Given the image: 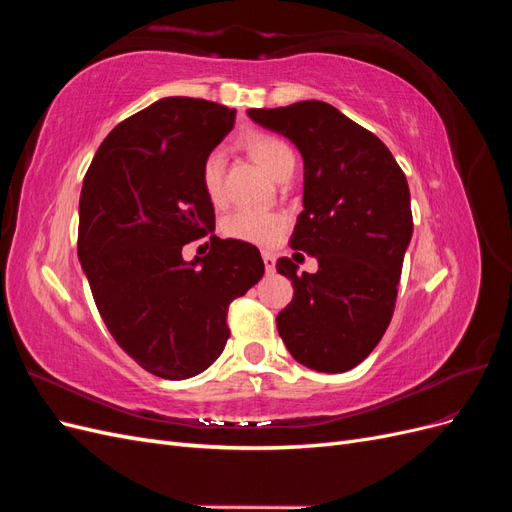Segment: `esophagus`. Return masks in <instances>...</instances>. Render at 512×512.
<instances>
[{"mask_svg": "<svg viewBox=\"0 0 512 512\" xmlns=\"http://www.w3.org/2000/svg\"><path fill=\"white\" fill-rule=\"evenodd\" d=\"M262 260H265L267 273H273V271H275V254L269 252V250H265V252H262Z\"/></svg>", "mask_w": 512, "mask_h": 512, "instance_id": "1", "label": "esophagus"}]
</instances>
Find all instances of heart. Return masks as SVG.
<instances>
[{"mask_svg":"<svg viewBox=\"0 0 512 512\" xmlns=\"http://www.w3.org/2000/svg\"><path fill=\"white\" fill-rule=\"evenodd\" d=\"M252 156L262 164L267 173L277 179L282 175V170L290 164H297L294 151L282 138H275L269 134H258L250 138L247 143ZM224 170H226V156L224 151L215 149L203 162V170H200V181H203L205 194L209 196L211 203H222L224 198ZM224 232L232 239H239L245 243L267 245L273 243L280 232L284 230V218L280 213H273L267 209H250L243 207L232 211L224 220Z\"/></svg>","mask_w":512,"mask_h":512,"instance_id":"1","label":"heart"}]
</instances>
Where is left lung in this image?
Listing matches in <instances>:
<instances>
[{"mask_svg":"<svg viewBox=\"0 0 512 512\" xmlns=\"http://www.w3.org/2000/svg\"><path fill=\"white\" fill-rule=\"evenodd\" d=\"M247 115L301 153L303 211L290 245L318 260V271L303 275L290 258L277 260L294 288L277 333L301 365L342 374L367 359L393 316L412 239L406 175L376 134L327 102Z\"/></svg>","mask_w":512,"mask_h":512,"instance_id":"left-lung-1","label":"left lung"}]
</instances>
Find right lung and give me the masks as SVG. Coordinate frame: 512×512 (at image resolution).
<instances>
[{
    "label": "right lung",
    "instance_id": "1",
    "mask_svg": "<svg viewBox=\"0 0 512 512\" xmlns=\"http://www.w3.org/2000/svg\"><path fill=\"white\" fill-rule=\"evenodd\" d=\"M235 126V108L162 98L98 147L79 200V260L115 342L153 376H198L222 354L232 299L265 273L252 243L211 235L200 170ZM212 237L207 257L180 250Z\"/></svg>",
    "mask_w": 512,
    "mask_h": 512
}]
</instances>
